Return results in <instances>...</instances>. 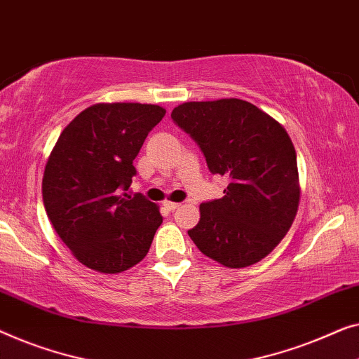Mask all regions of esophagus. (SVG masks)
<instances>
[{
	"instance_id": "esophagus-1",
	"label": "esophagus",
	"mask_w": 359,
	"mask_h": 359,
	"mask_svg": "<svg viewBox=\"0 0 359 359\" xmlns=\"http://www.w3.org/2000/svg\"><path fill=\"white\" fill-rule=\"evenodd\" d=\"M163 205H165V209H168L170 212L175 210V209H178V207H180L178 202H170V201H165Z\"/></svg>"
}]
</instances>
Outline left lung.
Segmentation results:
<instances>
[{"label": "left lung", "instance_id": "1", "mask_svg": "<svg viewBox=\"0 0 359 359\" xmlns=\"http://www.w3.org/2000/svg\"><path fill=\"white\" fill-rule=\"evenodd\" d=\"M171 118L199 145L210 173L230 180L222 199L201 204L191 240L225 267L259 262L283 240L298 212V165L288 133L240 98L188 102Z\"/></svg>", "mask_w": 359, "mask_h": 359}]
</instances>
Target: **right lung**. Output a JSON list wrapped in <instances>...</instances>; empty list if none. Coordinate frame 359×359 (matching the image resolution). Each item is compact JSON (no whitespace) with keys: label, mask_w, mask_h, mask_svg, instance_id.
I'll use <instances>...</instances> for the list:
<instances>
[{"label":"right lung","mask_w":359,"mask_h":359,"mask_svg":"<svg viewBox=\"0 0 359 359\" xmlns=\"http://www.w3.org/2000/svg\"><path fill=\"white\" fill-rule=\"evenodd\" d=\"M167 110L147 103H97L63 129L46 162V215L77 261L102 273L141 262L162 225L158 205L128 194L133 160Z\"/></svg>","instance_id":"add662e5"}]
</instances>
